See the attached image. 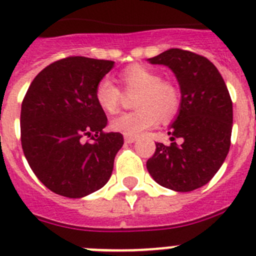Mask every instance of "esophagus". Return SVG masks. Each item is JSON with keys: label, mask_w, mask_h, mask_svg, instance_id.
I'll list each match as a JSON object with an SVG mask.
<instances>
[{"label": "esophagus", "mask_w": 256, "mask_h": 256, "mask_svg": "<svg viewBox=\"0 0 256 256\" xmlns=\"http://www.w3.org/2000/svg\"><path fill=\"white\" fill-rule=\"evenodd\" d=\"M136 137H132V136H124V141H126V144H133V142L136 141Z\"/></svg>", "instance_id": "esophagus-1"}]
</instances>
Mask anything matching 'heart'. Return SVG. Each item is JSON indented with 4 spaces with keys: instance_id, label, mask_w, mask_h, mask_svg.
I'll use <instances>...</instances> for the list:
<instances>
[{
    "instance_id": "heart-1",
    "label": "heart",
    "mask_w": 256,
    "mask_h": 256,
    "mask_svg": "<svg viewBox=\"0 0 256 256\" xmlns=\"http://www.w3.org/2000/svg\"><path fill=\"white\" fill-rule=\"evenodd\" d=\"M120 82L124 91L134 94L133 106L137 110L124 112L112 120V130L124 136L142 134L162 119L170 122L182 105V94L176 83L162 79V74L144 65H130L122 70ZM123 94L108 78H102L94 88L97 105L108 114L119 110Z\"/></svg>"
}]
</instances>
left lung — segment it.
<instances>
[{"instance_id": "1", "label": "left lung", "mask_w": 256, "mask_h": 256, "mask_svg": "<svg viewBox=\"0 0 256 256\" xmlns=\"http://www.w3.org/2000/svg\"><path fill=\"white\" fill-rule=\"evenodd\" d=\"M148 61L173 70L182 105L168 132L172 144H156L146 166L160 186L194 191L216 176L230 151L234 122L230 92L216 65L195 52L170 48ZM177 138L182 140L180 145L174 142Z\"/></svg>"}]
</instances>
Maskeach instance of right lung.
Masks as SVG:
<instances>
[{"mask_svg":"<svg viewBox=\"0 0 256 256\" xmlns=\"http://www.w3.org/2000/svg\"><path fill=\"white\" fill-rule=\"evenodd\" d=\"M114 61L69 56L50 64L29 86L20 112V138L29 166L58 195L79 198L106 184L122 133L104 132L105 112L94 88Z\"/></svg>","mask_w":256,"mask_h":256,"instance_id":"right-lung-1","label":"right lung"}]
</instances>
